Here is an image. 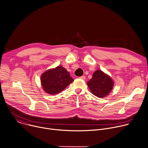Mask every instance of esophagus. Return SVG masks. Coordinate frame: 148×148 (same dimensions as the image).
<instances>
[{
	"instance_id": "esophagus-1",
	"label": "esophagus",
	"mask_w": 148,
	"mask_h": 148,
	"mask_svg": "<svg viewBox=\"0 0 148 148\" xmlns=\"http://www.w3.org/2000/svg\"><path fill=\"white\" fill-rule=\"evenodd\" d=\"M79 78H80V79H81L85 80V76H81V77H79Z\"/></svg>"
}]
</instances>
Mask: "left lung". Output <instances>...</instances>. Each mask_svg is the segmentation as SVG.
I'll return each mask as SVG.
<instances>
[{"label":"left lung","mask_w":148,"mask_h":148,"mask_svg":"<svg viewBox=\"0 0 148 148\" xmlns=\"http://www.w3.org/2000/svg\"><path fill=\"white\" fill-rule=\"evenodd\" d=\"M92 93L99 98L108 96L113 89L114 81L108 74L100 70L95 71L92 78L87 82Z\"/></svg>","instance_id":"1"}]
</instances>
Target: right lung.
<instances>
[{"instance_id": "add662e5", "label": "right lung", "mask_w": 148, "mask_h": 148, "mask_svg": "<svg viewBox=\"0 0 148 148\" xmlns=\"http://www.w3.org/2000/svg\"><path fill=\"white\" fill-rule=\"evenodd\" d=\"M73 81L70 73L61 66L47 70L40 77L43 90L50 95L60 93Z\"/></svg>"}]
</instances>
